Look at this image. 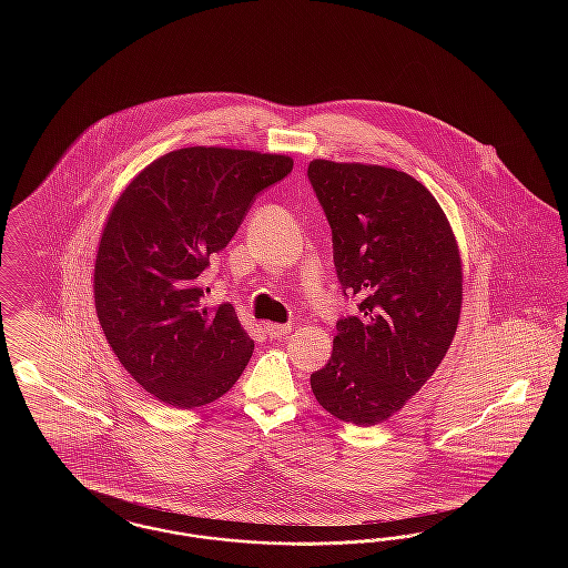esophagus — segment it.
<instances>
[{"label":"esophagus","instance_id":"obj_1","mask_svg":"<svg viewBox=\"0 0 568 568\" xmlns=\"http://www.w3.org/2000/svg\"><path fill=\"white\" fill-rule=\"evenodd\" d=\"M264 332L271 336V338H281L285 334L292 332V325L290 324H264Z\"/></svg>","mask_w":568,"mask_h":568}]
</instances>
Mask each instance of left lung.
Here are the masks:
<instances>
[{
    "label": "left lung",
    "instance_id": "8db88e82",
    "mask_svg": "<svg viewBox=\"0 0 568 568\" xmlns=\"http://www.w3.org/2000/svg\"><path fill=\"white\" fill-rule=\"evenodd\" d=\"M308 181L343 292L359 297L311 389L329 415L368 428L398 413L452 347L464 294L458 243L433 193L406 172L313 160Z\"/></svg>",
    "mask_w": 568,
    "mask_h": 568
}]
</instances>
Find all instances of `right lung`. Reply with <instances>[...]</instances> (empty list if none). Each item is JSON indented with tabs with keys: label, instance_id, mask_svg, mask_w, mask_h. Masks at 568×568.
<instances>
[{
	"label": "right lung",
	"instance_id": "add662e5",
	"mask_svg": "<svg viewBox=\"0 0 568 568\" xmlns=\"http://www.w3.org/2000/svg\"><path fill=\"white\" fill-rule=\"evenodd\" d=\"M276 153L190 146L165 153L121 191L95 255V313L112 353L160 403L221 398L253 355L232 304H202L200 276L255 195L285 179Z\"/></svg>",
	"mask_w": 568,
	"mask_h": 568
}]
</instances>
